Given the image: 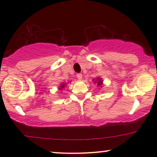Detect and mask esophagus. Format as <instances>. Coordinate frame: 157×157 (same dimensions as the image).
<instances>
[{"instance_id":"esophagus-1","label":"esophagus","mask_w":157,"mask_h":157,"mask_svg":"<svg viewBox=\"0 0 157 157\" xmlns=\"http://www.w3.org/2000/svg\"><path fill=\"white\" fill-rule=\"evenodd\" d=\"M77 79H78V80H82V74H77Z\"/></svg>"}]
</instances>
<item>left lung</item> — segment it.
<instances>
[{
	"mask_svg": "<svg viewBox=\"0 0 157 157\" xmlns=\"http://www.w3.org/2000/svg\"><path fill=\"white\" fill-rule=\"evenodd\" d=\"M94 84L96 83L97 86H102V78H100V77H97L96 79H94Z\"/></svg>",
	"mask_w": 157,
	"mask_h": 157,
	"instance_id": "obj_1",
	"label": "left lung"
}]
</instances>
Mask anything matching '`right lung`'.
I'll list each match as a JSON object with an SVG mask.
<instances>
[{"label":"right lung","mask_w":157,"mask_h":157,"mask_svg":"<svg viewBox=\"0 0 157 157\" xmlns=\"http://www.w3.org/2000/svg\"><path fill=\"white\" fill-rule=\"evenodd\" d=\"M66 85H67V83H61L60 85V86L58 87V89L60 90V91H61V90H63V89H64V88L66 87Z\"/></svg>","instance_id":"right-lung-1"}]
</instances>
